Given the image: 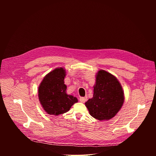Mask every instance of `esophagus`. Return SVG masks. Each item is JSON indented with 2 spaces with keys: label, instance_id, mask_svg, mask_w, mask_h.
I'll return each instance as SVG.
<instances>
[{
  "label": "esophagus",
  "instance_id": "34e87169",
  "mask_svg": "<svg viewBox=\"0 0 156 156\" xmlns=\"http://www.w3.org/2000/svg\"><path fill=\"white\" fill-rule=\"evenodd\" d=\"M87 100V97H81L80 98V101L82 103H84Z\"/></svg>",
  "mask_w": 156,
  "mask_h": 156
}]
</instances>
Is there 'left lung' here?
Returning a JSON list of instances; mask_svg holds the SVG:
<instances>
[{"label": "left lung", "instance_id": "obj_1", "mask_svg": "<svg viewBox=\"0 0 156 156\" xmlns=\"http://www.w3.org/2000/svg\"><path fill=\"white\" fill-rule=\"evenodd\" d=\"M123 102V91L117 78L105 70H99L93 97L85 102L90 115L101 121L108 120L118 113Z\"/></svg>", "mask_w": 156, "mask_h": 156}]
</instances>
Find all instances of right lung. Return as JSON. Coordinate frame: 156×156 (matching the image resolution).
Returning <instances> with one entry per match:
<instances>
[{"label":"right lung","instance_id":"add662e5","mask_svg":"<svg viewBox=\"0 0 156 156\" xmlns=\"http://www.w3.org/2000/svg\"><path fill=\"white\" fill-rule=\"evenodd\" d=\"M65 73L62 67L55 69L44 78L39 86V101L44 110L49 115L63 114L78 102L76 98L66 93Z\"/></svg>","mask_w":156,"mask_h":156}]
</instances>
